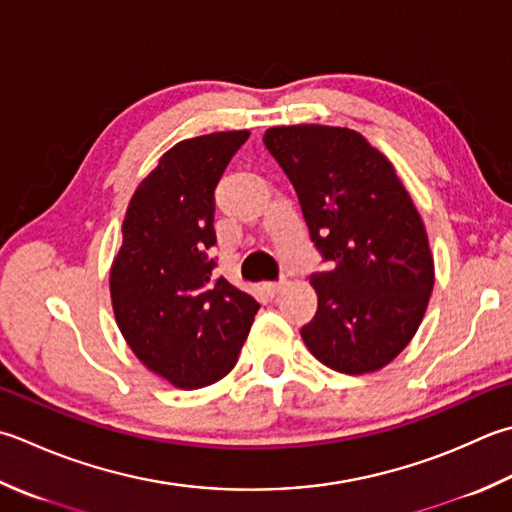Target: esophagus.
<instances>
[{"mask_svg": "<svg viewBox=\"0 0 512 512\" xmlns=\"http://www.w3.org/2000/svg\"><path fill=\"white\" fill-rule=\"evenodd\" d=\"M288 286V282H284V279H279V282H270V284H266V290H268V295H279L282 293V290Z\"/></svg>", "mask_w": 512, "mask_h": 512, "instance_id": "34e87169", "label": "esophagus"}]
</instances>
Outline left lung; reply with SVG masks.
<instances>
[{
	"instance_id": "obj_1",
	"label": "left lung",
	"mask_w": 512,
	"mask_h": 512,
	"mask_svg": "<svg viewBox=\"0 0 512 512\" xmlns=\"http://www.w3.org/2000/svg\"><path fill=\"white\" fill-rule=\"evenodd\" d=\"M264 144L333 268L310 275L317 313L302 328L304 344L339 373H373L408 346L433 293L422 217L393 164L355 130L277 126Z\"/></svg>"
}]
</instances>
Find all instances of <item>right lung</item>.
<instances>
[{
	"label": "right lung",
	"mask_w": 512,
	"mask_h": 512,
	"mask_svg": "<svg viewBox=\"0 0 512 512\" xmlns=\"http://www.w3.org/2000/svg\"><path fill=\"white\" fill-rule=\"evenodd\" d=\"M248 130L186 139L130 199L110 268L117 326L139 362L177 388H202L237 364L259 304L215 277V188Z\"/></svg>",
	"instance_id": "1"
}]
</instances>
